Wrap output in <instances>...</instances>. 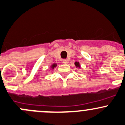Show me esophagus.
<instances>
[{
	"label": "esophagus",
	"mask_w": 125,
	"mask_h": 125,
	"mask_svg": "<svg viewBox=\"0 0 125 125\" xmlns=\"http://www.w3.org/2000/svg\"><path fill=\"white\" fill-rule=\"evenodd\" d=\"M62 62L64 63V64H68V63H69V60H68L67 59H64V60H62Z\"/></svg>",
	"instance_id": "esophagus-1"
}]
</instances>
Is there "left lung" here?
<instances>
[{
    "mask_svg": "<svg viewBox=\"0 0 125 125\" xmlns=\"http://www.w3.org/2000/svg\"><path fill=\"white\" fill-rule=\"evenodd\" d=\"M75 64L76 67H80V64H79L78 62H75Z\"/></svg>",
    "mask_w": 125,
    "mask_h": 125,
    "instance_id": "left-lung-1",
    "label": "left lung"
}]
</instances>
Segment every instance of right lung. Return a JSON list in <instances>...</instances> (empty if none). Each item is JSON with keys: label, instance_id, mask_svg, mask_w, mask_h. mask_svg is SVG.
Wrapping results in <instances>:
<instances>
[{"label": "right lung", "instance_id": "obj_1", "mask_svg": "<svg viewBox=\"0 0 125 125\" xmlns=\"http://www.w3.org/2000/svg\"><path fill=\"white\" fill-rule=\"evenodd\" d=\"M56 66V64H53L52 65V67L53 69H54V67H55Z\"/></svg>", "mask_w": 125, "mask_h": 125}]
</instances>
